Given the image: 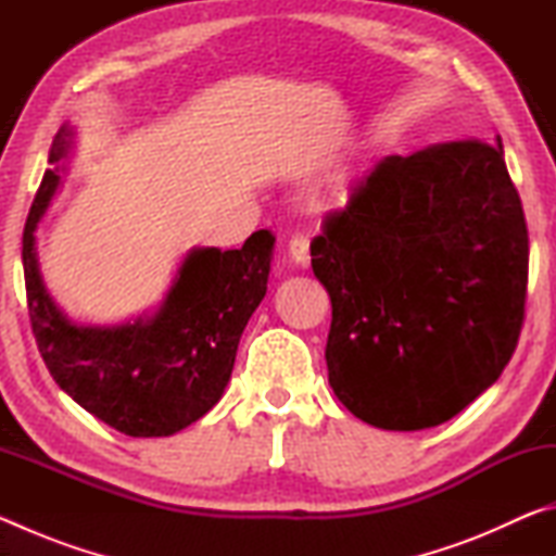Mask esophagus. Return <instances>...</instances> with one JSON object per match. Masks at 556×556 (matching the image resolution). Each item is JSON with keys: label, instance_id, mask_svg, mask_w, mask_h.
<instances>
[{"label": "esophagus", "instance_id": "esophagus-1", "mask_svg": "<svg viewBox=\"0 0 556 556\" xmlns=\"http://www.w3.org/2000/svg\"><path fill=\"white\" fill-rule=\"evenodd\" d=\"M289 257L294 262L296 267H308L312 265V252H308V240L304 235H296V238H291L289 242Z\"/></svg>", "mask_w": 556, "mask_h": 556}]
</instances>
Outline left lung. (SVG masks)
I'll return each mask as SVG.
<instances>
[{
    "label": "left lung",
    "mask_w": 556,
    "mask_h": 556,
    "mask_svg": "<svg viewBox=\"0 0 556 556\" xmlns=\"http://www.w3.org/2000/svg\"><path fill=\"white\" fill-rule=\"evenodd\" d=\"M527 260L501 139L384 159L312 242L333 306L326 365L336 397L388 431L456 417L510 361Z\"/></svg>",
    "instance_id": "1"
}]
</instances>
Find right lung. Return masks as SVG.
<instances>
[{
  "label": "right lung",
  "mask_w": 556,
  "mask_h": 556,
  "mask_svg": "<svg viewBox=\"0 0 556 556\" xmlns=\"http://www.w3.org/2000/svg\"><path fill=\"white\" fill-rule=\"evenodd\" d=\"M75 129L55 135L24 228V279L46 368L83 409L127 437H172L223 397L240 336L267 294L275 235L252 232L240 250H188L154 312L122 324H78L43 285L36 228L61 186Z\"/></svg>",
  "instance_id": "obj_1"
}]
</instances>
